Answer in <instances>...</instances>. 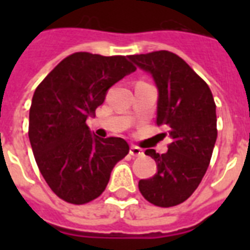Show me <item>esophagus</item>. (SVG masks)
Wrapping results in <instances>:
<instances>
[{
    "mask_svg": "<svg viewBox=\"0 0 250 250\" xmlns=\"http://www.w3.org/2000/svg\"><path fill=\"white\" fill-rule=\"evenodd\" d=\"M130 154L132 157H141V155H143V151H142V148H139V147L131 146Z\"/></svg>",
    "mask_w": 250,
    "mask_h": 250,
    "instance_id": "esophagus-1",
    "label": "esophagus"
}]
</instances>
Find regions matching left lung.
I'll return each mask as SVG.
<instances>
[{
    "label": "left lung",
    "mask_w": 250,
    "mask_h": 250,
    "mask_svg": "<svg viewBox=\"0 0 250 250\" xmlns=\"http://www.w3.org/2000/svg\"><path fill=\"white\" fill-rule=\"evenodd\" d=\"M130 60L154 77L159 92L157 125L171 139L165 154L146 150L158 171L139 181V191L155 206H177L195 191L209 167L217 139L214 99L209 85L173 52L131 55Z\"/></svg>",
    "instance_id": "1"
}]
</instances>
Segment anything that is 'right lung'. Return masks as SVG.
I'll return each mask as SVG.
<instances>
[{
    "instance_id": "1",
    "label": "right lung",
    "mask_w": 250,
    "mask_h": 250,
    "mask_svg": "<svg viewBox=\"0 0 250 250\" xmlns=\"http://www.w3.org/2000/svg\"><path fill=\"white\" fill-rule=\"evenodd\" d=\"M127 56L72 53L36 88L29 109L30 146L48 186L68 204L84 205L105 190L112 168L128 154L122 138L91 135L109 87L135 71Z\"/></svg>"
}]
</instances>
